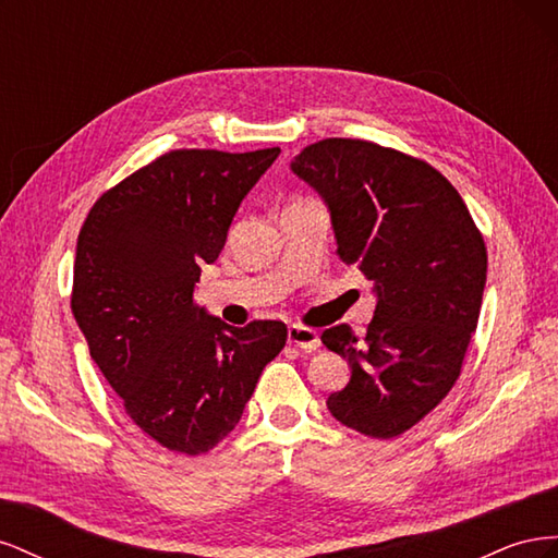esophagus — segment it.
I'll use <instances>...</instances> for the list:
<instances>
[{
    "mask_svg": "<svg viewBox=\"0 0 558 558\" xmlns=\"http://www.w3.org/2000/svg\"><path fill=\"white\" fill-rule=\"evenodd\" d=\"M289 342L302 351H314L320 344L316 330L305 326H289Z\"/></svg>",
    "mask_w": 558,
    "mask_h": 558,
    "instance_id": "esophagus-1",
    "label": "esophagus"
}]
</instances>
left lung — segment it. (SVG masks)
<instances>
[{
	"instance_id": "8db88e82",
	"label": "left lung",
	"mask_w": 558,
	"mask_h": 558,
	"mask_svg": "<svg viewBox=\"0 0 558 558\" xmlns=\"http://www.w3.org/2000/svg\"><path fill=\"white\" fill-rule=\"evenodd\" d=\"M326 202L337 256L375 283L363 342L320 335L351 367L328 410L369 437H396L451 391L477 328L486 246L459 191L428 162L363 140L316 142L291 162Z\"/></svg>"
}]
</instances>
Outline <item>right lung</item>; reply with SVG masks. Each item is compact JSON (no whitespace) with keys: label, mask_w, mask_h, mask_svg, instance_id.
Listing matches in <instances>:
<instances>
[{"label":"right lung","mask_w":558,"mask_h":558,"mask_svg":"<svg viewBox=\"0 0 558 558\" xmlns=\"http://www.w3.org/2000/svg\"><path fill=\"white\" fill-rule=\"evenodd\" d=\"M279 154L170 150L99 197L78 232L76 324L128 416L172 451L221 442L286 344L281 320L232 328L193 302L202 265Z\"/></svg>","instance_id":"add662e5"}]
</instances>
